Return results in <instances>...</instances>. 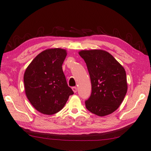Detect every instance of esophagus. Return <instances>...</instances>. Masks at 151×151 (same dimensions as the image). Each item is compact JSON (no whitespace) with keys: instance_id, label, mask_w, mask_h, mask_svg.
<instances>
[{"instance_id":"34e87169","label":"esophagus","mask_w":151,"mask_h":151,"mask_svg":"<svg viewBox=\"0 0 151 151\" xmlns=\"http://www.w3.org/2000/svg\"><path fill=\"white\" fill-rule=\"evenodd\" d=\"M72 89H73V91H74V93H76V91H77V88H76V87H73Z\"/></svg>"}]
</instances>
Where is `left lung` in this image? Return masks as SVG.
I'll return each mask as SVG.
<instances>
[{
  "label": "left lung",
  "mask_w": 151,
  "mask_h": 151,
  "mask_svg": "<svg viewBox=\"0 0 151 151\" xmlns=\"http://www.w3.org/2000/svg\"><path fill=\"white\" fill-rule=\"evenodd\" d=\"M91 82V93L85 102L88 110L99 116L113 113L127 92L126 72L114 56L102 50H81Z\"/></svg>",
  "instance_id": "obj_1"
}]
</instances>
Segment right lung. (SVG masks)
I'll use <instances>...</instances> for the list:
<instances>
[{"mask_svg":"<svg viewBox=\"0 0 151 151\" xmlns=\"http://www.w3.org/2000/svg\"><path fill=\"white\" fill-rule=\"evenodd\" d=\"M66 56L65 49H47L38 54L25 70V93L31 104L41 114L57 113L74 94L62 69Z\"/></svg>","mask_w":151,"mask_h":151,"instance_id":"1","label":"right lung"}]
</instances>
